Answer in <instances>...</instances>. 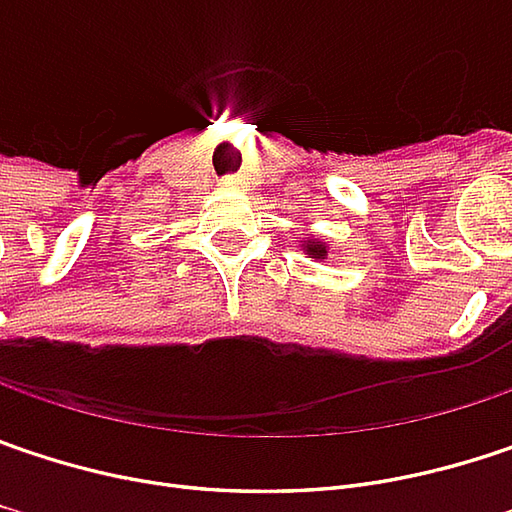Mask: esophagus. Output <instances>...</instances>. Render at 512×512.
Returning <instances> with one entry per match:
<instances>
[{"instance_id": "esophagus-1", "label": "esophagus", "mask_w": 512, "mask_h": 512, "mask_svg": "<svg viewBox=\"0 0 512 512\" xmlns=\"http://www.w3.org/2000/svg\"><path fill=\"white\" fill-rule=\"evenodd\" d=\"M223 185H237V179H234V176H226V182H223Z\"/></svg>"}]
</instances>
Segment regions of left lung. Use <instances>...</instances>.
<instances>
[{
    "mask_svg": "<svg viewBox=\"0 0 512 512\" xmlns=\"http://www.w3.org/2000/svg\"><path fill=\"white\" fill-rule=\"evenodd\" d=\"M310 252H313L316 257L327 255V249H324V246H318V243H313V246H310Z\"/></svg>",
    "mask_w": 512,
    "mask_h": 512,
    "instance_id": "obj_1",
    "label": "left lung"
}]
</instances>
